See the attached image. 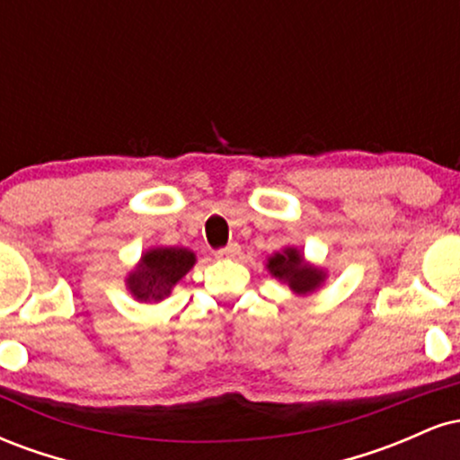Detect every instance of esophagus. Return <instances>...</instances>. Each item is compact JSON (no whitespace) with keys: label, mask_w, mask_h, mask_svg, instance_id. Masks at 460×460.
<instances>
[{"label":"esophagus","mask_w":460,"mask_h":460,"mask_svg":"<svg viewBox=\"0 0 460 460\" xmlns=\"http://www.w3.org/2000/svg\"><path fill=\"white\" fill-rule=\"evenodd\" d=\"M237 255H240V244H237V242H231V244L216 251V257H220V260H234Z\"/></svg>","instance_id":"esophagus-1"}]
</instances>
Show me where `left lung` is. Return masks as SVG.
Listing matches in <instances>:
<instances>
[{
    "mask_svg": "<svg viewBox=\"0 0 460 460\" xmlns=\"http://www.w3.org/2000/svg\"><path fill=\"white\" fill-rule=\"evenodd\" d=\"M266 268L274 279L288 285L294 294H303V296L315 292L326 279L324 270L305 261L298 248H285L281 252H274L272 257H268Z\"/></svg>",
    "mask_w": 460,
    "mask_h": 460,
    "instance_id": "left-lung-1",
    "label": "left lung"
}]
</instances>
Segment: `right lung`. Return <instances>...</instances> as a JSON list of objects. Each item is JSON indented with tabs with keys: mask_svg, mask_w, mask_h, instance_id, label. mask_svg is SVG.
I'll use <instances>...</instances> for the list:
<instances>
[{
	"mask_svg": "<svg viewBox=\"0 0 460 460\" xmlns=\"http://www.w3.org/2000/svg\"><path fill=\"white\" fill-rule=\"evenodd\" d=\"M197 257L192 251L179 246L149 248L140 257L138 266L125 279L131 296L136 300H164L171 289L186 277Z\"/></svg>",
	"mask_w": 460,
	"mask_h": 460,
	"instance_id": "1",
	"label": "right lung"
}]
</instances>
